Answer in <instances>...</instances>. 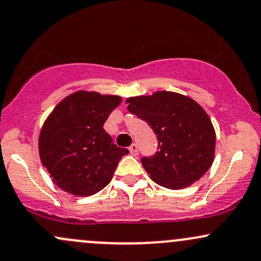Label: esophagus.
Segmentation results:
<instances>
[{
	"instance_id": "esophagus-1",
	"label": "esophagus",
	"mask_w": 261,
	"mask_h": 261,
	"mask_svg": "<svg viewBox=\"0 0 261 261\" xmlns=\"http://www.w3.org/2000/svg\"><path fill=\"white\" fill-rule=\"evenodd\" d=\"M129 152H130V154L132 155H138V145L136 144V143H133V144L130 145L129 147Z\"/></svg>"
}]
</instances>
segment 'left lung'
<instances>
[{
  "mask_svg": "<svg viewBox=\"0 0 261 261\" xmlns=\"http://www.w3.org/2000/svg\"><path fill=\"white\" fill-rule=\"evenodd\" d=\"M128 111L148 123L158 139V150L143 156L150 178L168 189H181L199 180L212 167L215 130L212 120L192 98L159 91L130 97Z\"/></svg>",
  "mask_w": 261,
  "mask_h": 261,
  "instance_id": "1",
  "label": "left lung"
}]
</instances>
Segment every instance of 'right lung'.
Listing matches in <instances>:
<instances>
[{
  "mask_svg": "<svg viewBox=\"0 0 261 261\" xmlns=\"http://www.w3.org/2000/svg\"><path fill=\"white\" fill-rule=\"evenodd\" d=\"M120 102L118 96L80 91L61 100L46 119L38 141L41 162L64 192L77 197L96 194L129 153L103 129Z\"/></svg>",
  "mask_w": 261,
  "mask_h": 261,
  "instance_id": "right-lung-1",
  "label": "right lung"
}]
</instances>
